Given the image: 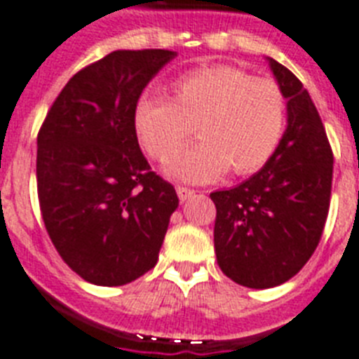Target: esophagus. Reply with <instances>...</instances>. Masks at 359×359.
Returning <instances> with one entry per match:
<instances>
[{"instance_id":"34e87169","label":"esophagus","mask_w":359,"mask_h":359,"mask_svg":"<svg viewBox=\"0 0 359 359\" xmlns=\"http://www.w3.org/2000/svg\"><path fill=\"white\" fill-rule=\"evenodd\" d=\"M175 189H177V195H179L180 201H186V199H189L191 195H195V189L186 188V186H177Z\"/></svg>"}]
</instances>
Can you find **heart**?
Listing matches in <instances>:
<instances>
[{"label": "heart", "instance_id": "obj_1", "mask_svg": "<svg viewBox=\"0 0 359 359\" xmlns=\"http://www.w3.org/2000/svg\"><path fill=\"white\" fill-rule=\"evenodd\" d=\"M133 119L140 145L158 162L179 153L195 127L203 142L175 156L170 173L205 182L226 170H262L282 142L287 101L271 79H255L234 66H208L175 79L170 99L140 97Z\"/></svg>", "mask_w": 359, "mask_h": 359}]
</instances>
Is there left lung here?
Returning a JSON list of instances; mask_svg holds the SVG:
<instances>
[{
	"label": "left lung",
	"instance_id": "8db88e82",
	"mask_svg": "<svg viewBox=\"0 0 359 359\" xmlns=\"http://www.w3.org/2000/svg\"><path fill=\"white\" fill-rule=\"evenodd\" d=\"M287 99V129L271 160L249 180L210 194L221 271L236 284L265 290L287 282L321 241L330 208L334 153L310 94L269 58Z\"/></svg>",
	"mask_w": 359,
	"mask_h": 359
}]
</instances>
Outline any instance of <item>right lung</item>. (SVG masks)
Here are the masks:
<instances>
[{
    "mask_svg": "<svg viewBox=\"0 0 359 359\" xmlns=\"http://www.w3.org/2000/svg\"><path fill=\"white\" fill-rule=\"evenodd\" d=\"M175 57L112 51L69 79L38 130L36 188L46 230L68 267L95 285L153 269L179 197L151 171L134 107Z\"/></svg>",
    "mask_w": 359,
    "mask_h": 359,
    "instance_id": "1",
    "label": "right lung"
}]
</instances>
